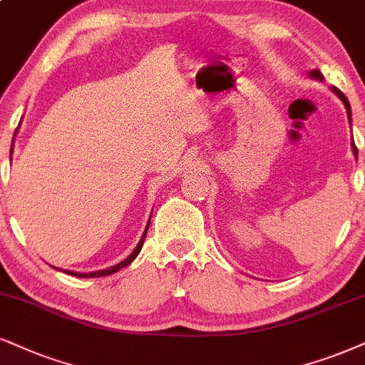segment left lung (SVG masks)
<instances>
[{
  "instance_id": "obj_1",
  "label": "left lung",
  "mask_w": 365,
  "mask_h": 365,
  "mask_svg": "<svg viewBox=\"0 0 365 365\" xmlns=\"http://www.w3.org/2000/svg\"><path fill=\"white\" fill-rule=\"evenodd\" d=\"M310 77H313V79H318V81H324V76H322V72L318 71V68H315V71H312V72H310ZM331 91H334L335 94L339 96V98L344 101V104H345V109H347V114H349V121H350V104H349L347 98H345V94H344L342 91H339V89H336V87H331ZM352 150H354V155H355V158H357V148H355L354 141H352Z\"/></svg>"
}]
</instances>
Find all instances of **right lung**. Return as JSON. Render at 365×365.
<instances>
[{"label": "right lung", "mask_w": 365, "mask_h": 365, "mask_svg": "<svg viewBox=\"0 0 365 365\" xmlns=\"http://www.w3.org/2000/svg\"><path fill=\"white\" fill-rule=\"evenodd\" d=\"M148 225H150V222H148ZM148 225H146L145 232H143V237L140 239V242H138V246L135 247V251H133L131 255H129V256L126 257V259L121 261V262H118L116 266H110V267H108V269L94 271V273H76V271H67V274H72V276H79V278H99V276H108V274H113V273H116V271L123 269V267H126L128 264H131V262L135 261V257H136L138 255H140V251H141V247H143V241H145V237H146V232H148Z\"/></svg>", "instance_id": "1"}]
</instances>
